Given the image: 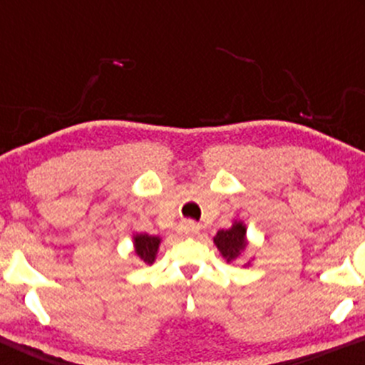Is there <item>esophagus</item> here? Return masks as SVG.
<instances>
[{
  "label": "esophagus",
  "instance_id": "esophagus-1",
  "mask_svg": "<svg viewBox=\"0 0 365 365\" xmlns=\"http://www.w3.org/2000/svg\"><path fill=\"white\" fill-rule=\"evenodd\" d=\"M200 226L194 223V221H185V223H182L178 226V233L183 237H195L197 233H199Z\"/></svg>",
  "mask_w": 365,
  "mask_h": 365
}]
</instances>
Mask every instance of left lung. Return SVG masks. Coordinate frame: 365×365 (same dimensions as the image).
<instances>
[{"label": "left lung", "mask_w": 365, "mask_h": 365, "mask_svg": "<svg viewBox=\"0 0 365 365\" xmlns=\"http://www.w3.org/2000/svg\"><path fill=\"white\" fill-rule=\"evenodd\" d=\"M215 245L220 250V254L226 259V262H235L245 252L247 245V228L242 221H233V225L228 230H220L215 237ZM250 261L244 264L249 266Z\"/></svg>", "instance_id": "obj_1"}]
</instances>
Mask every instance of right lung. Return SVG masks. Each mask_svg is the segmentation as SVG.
I'll list each match as a JSON object with an SVG mask.
<instances>
[{"label":"right lung","mask_w":365,"mask_h":365,"mask_svg":"<svg viewBox=\"0 0 365 365\" xmlns=\"http://www.w3.org/2000/svg\"><path fill=\"white\" fill-rule=\"evenodd\" d=\"M159 244H161V238L156 235H148V233H135L133 235V249H135L137 257L145 264H153L156 261Z\"/></svg>","instance_id":"1"}]
</instances>
